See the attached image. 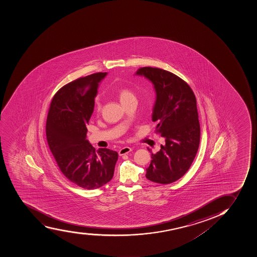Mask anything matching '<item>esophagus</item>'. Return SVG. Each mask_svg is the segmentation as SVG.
<instances>
[{
  "label": "esophagus",
  "mask_w": 257,
  "mask_h": 257,
  "mask_svg": "<svg viewBox=\"0 0 257 257\" xmlns=\"http://www.w3.org/2000/svg\"><path fill=\"white\" fill-rule=\"evenodd\" d=\"M131 151H132V148H130V147H124V148H121L120 150L118 151V155H125V154L130 153Z\"/></svg>",
  "instance_id": "esophagus-1"
}]
</instances>
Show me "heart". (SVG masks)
Returning <instances> with one entry per match:
<instances>
[{"instance_id":"1","label":"heart","mask_w":257,"mask_h":257,"mask_svg":"<svg viewBox=\"0 0 257 257\" xmlns=\"http://www.w3.org/2000/svg\"><path fill=\"white\" fill-rule=\"evenodd\" d=\"M118 96L122 104L130 101V100H132V99H136V96H135L132 90L126 87L121 88L120 90H118ZM100 110H101V104H100V102L99 100H95V113H100Z\"/></svg>"}]
</instances>
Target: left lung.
Wrapping results in <instances>:
<instances>
[{
	"label": "left lung",
	"mask_w": 257,
	"mask_h": 257,
	"mask_svg": "<svg viewBox=\"0 0 257 257\" xmlns=\"http://www.w3.org/2000/svg\"><path fill=\"white\" fill-rule=\"evenodd\" d=\"M137 75L150 80L157 99L153 121L156 133L166 144L152 153L146 177L153 182L167 185L181 178L192 164L200 142V125L196 98L186 81L172 72L158 67H140Z\"/></svg>",
	"instance_id": "left-lung-1"
}]
</instances>
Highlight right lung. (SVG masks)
Masks as SVG:
<instances>
[{"instance_id": "add662e5", "label": "right lung", "mask_w": 257, "mask_h": 257, "mask_svg": "<svg viewBox=\"0 0 257 257\" xmlns=\"http://www.w3.org/2000/svg\"><path fill=\"white\" fill-rule=\"evenodd\" d=\"M105 75L96 72L63 86L53 96L47 116V141L61 172L87 190L109 182L118 160L115 151H96L86 139L98 85Z\"/></svg>"}]
</instances>
